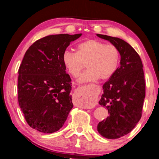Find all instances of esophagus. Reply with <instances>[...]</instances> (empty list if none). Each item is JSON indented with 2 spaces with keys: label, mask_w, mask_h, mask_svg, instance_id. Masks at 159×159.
I'll list each match as a JSON object with an SVG mask.
<instances>
[{
  "label": "esophagus",
  "mask_w": 159,
  "mask_h": 159,
  "mask_svg": "<svg viewBox=\"0 0 159 159\" xmlns=\"http://www.w3.org/2000/svg\"><path fill=\"white\" fill-rule=\"evenodd\" d=\"M84 87H80V88H79V89L82 90V89H84ZM88 108H89V107H88Z\"/></svg>",
  "instance_id": "34e87169"
}]
</instances>
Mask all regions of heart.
<instances>
[{
	"mask_svg": "<svg viewBox=\"0 0 159 159\" xmlns=\"http://www.w3.org/2000/svg\"><path fill=\"white\" fill-rule=\"evenodd\" d=\"M119 49L113 44H106L98 39H88L76 46L75 53L64 51L61 61L67 71L74 77L79 75L86 66L87 69L79 79V82L102 80L111 78L120 64Z\"/></svg>",
	"mask_w": 159,
	"mask_h": 159,
	"instance_id": "obj_1",
	"label": "heart"
}]
</instances>
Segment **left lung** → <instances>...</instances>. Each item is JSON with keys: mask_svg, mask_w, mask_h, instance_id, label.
Listing matches in <instances>:
<instances>
[{"mask_svg": "<svg viewBox=\"0 0 159 159\" xmlns=\"http://www.w3.org/2000/svg\"><path fill=\"white\" fill-rule=\"evenodd\" d=\"M119 49L120 66L103 85L99 104L105 107L109 116L98 123L100 135L118 139L132 131L142 117L145 98V79L139 55L132 46L117 37L97 34Z\"/></svg>", "mask_w": 159, "mask_h": 159, "instance_id": "obj_1", "label": "left lung"}]
</instances>
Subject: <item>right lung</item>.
Listing matches in <instances>:
<instances>
[{
  "instance_id": "obj_1",
  "label": "right lung",
  "mask_w": 159,
  "mask_h": 159,
  "mask_svg": "<svg viewBox=\"0 0 159 159\" xmlns=\"http://www.w3.org/2000/svg\"><path fill=\"white\" fill-rule=\"evenodd\" d=\"M81 34L49 35L25 52L18 70V102L27 124L40 132L50 134L61 129L74 106L71 79L61 56Z\"/></svg>"
}]
</instances>
